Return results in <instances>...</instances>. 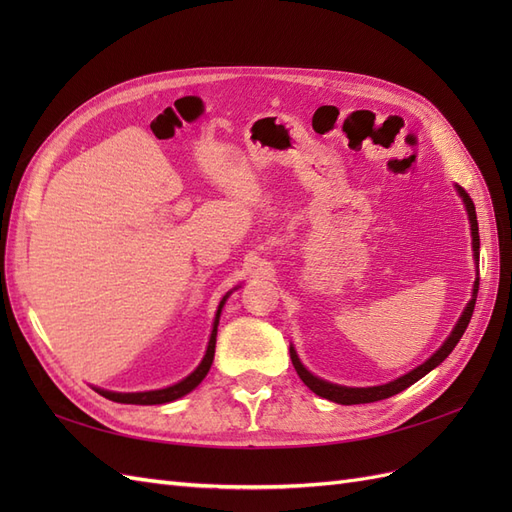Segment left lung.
I'll return each mask as SVG.
<instances>
[{"instance_id":"obj_1","label":"left lung","mask_w":512,"mask_h":512,"mask_svg":"<svg viewBox=\"0 0 512 512\" xmlns=\"http://www.w3.org/2000/svg\"><path fill=\"white\" fill-rule=\"evenodd\" d=\"M457 190L463 198V203H466V209H468V215H470V224H472V247H474V256L478 258V250H480V239H478V222H476V209H474V203L470 194L461 188V185H457ZM476 294H478V280L474 282V292H472V299L468 303V307L463 309V314L457 322V327L453 329L451 337L446 339V342L442 344V348L431 356L429 361H425L423 365H418L416 369H412L410 374L401 376L389 384H382V386H369V389H350V386H337V384H331V382H324L316 376L309 374V371L301 365V361L297 359V352H294L290 348V359H292V365L294 369H297L299 378L305 382V386L309 391H314L316 395L329 399V401H335V404H342V406H356V404H371V401H380V399H386L391 395H397L404 389H408L410 384H414L416 380H421L425 374H429V371L433 367H438L448 354L453 352V348L459 344L461 335L466 333L468 324H470V318H472V312H474V305H476Z\"/></svg>"}]
</instances>
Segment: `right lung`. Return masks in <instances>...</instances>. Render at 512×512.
I'll return each instance as SVG.
<instances>
[{
    "instance_id": "add662e5",
    "label": "right lung",
    "mask_w": 512,
    "mask_h": 512,
    "mask_svg": "<svg viewBox=\"0 0 512 512\" xmlns=\"http://www.w3.org/2000/svg\"><path fill=\"white\" fill-rule=\"evenodd\" d=\"M228 297V294H226ZM226 297L222 299L220 303V309L218 314H215V322H213V331H211V339H209V346H207V354L203 363H200L196 367V371H192V374L181 380L179 384H173L168 386V389H160V391H147V393H111V391H100L96 389L102 397L111 399V401H117V404H136V406H153V404H168V401H175L183 395H188L192 389H196V386L203 382V378L207 376V371L211 369V363H213V354H215V335H218V322H220V312H222V305L226 301Z\"/></svg>"
}]
</instances>
